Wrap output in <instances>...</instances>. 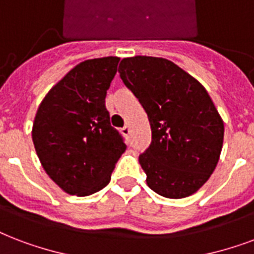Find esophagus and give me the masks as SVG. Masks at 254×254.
<instances>
[{"label":"esophagus","mask_w":254,"mask_h":254,"mask_svg":"<svg viewBox=\"0 0 254 254\" xmlns=\"http://www.w3.org/2000/svg\"><path fill=\"white\" fill-rule=\"evenodd\" d=\"M121 133H123V134L125 135V137H127V135L130 134V127H124L123 129H121Z\"/></svg>","instance_id":"1"}]
</instances>
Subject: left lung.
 Returning <instances> with one entry per match:
<instances>
[{
  "label": "left lung",
  "mask_w": 254,
  "mask_h": 254,
  "mask_svg": "<svg viewBox=\"0 0 254 254\" xmlns=\"http://www.w3.org/2000/svg\"><path fill=\"white\" fill-rule=\"evenodd\" d=\"M119 73L152 129L138 157L148 187L166 198L191 196L216 169L224 141V121L206 89L166 58H123Z\"/></svg>",
  "instance_id": "1"
}]
</instances>
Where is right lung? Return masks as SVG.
<instances>
[{"label": "right lung", "instance_id": "right-lung-1", "mask_svg": "<svg viewBox=\"0 0 254 254\" xmlns=\"http://www.w3.org/2000/svg\"><path fill=\"white\" fill-rule=\"evenodd\" d=\"M119 57L86 60L67 71L37 109L32 138L42 168L67 194L89 196L110 181L125 152L105 97Z\"/></svg>", "mask_w": 254, "mask_h": 254}]
</instances>
